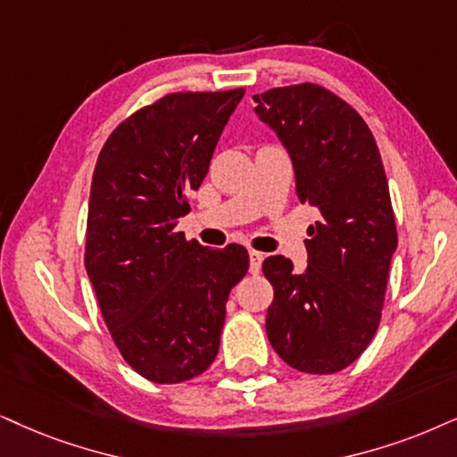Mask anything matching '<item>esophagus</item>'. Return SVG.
<instances>
[{
	"instance_id": "obj_1",
	"label": "esophagus",
	"mask_w": 457,
	"mask_h": 457,
	"mask_svg": "<svg viewBox=\"0 0 457 457\" xmlns=\"http://www.w3.org/2000/svg\"><path fill=\"white\" fill-rule=\"evenodd\" d=\"M263 253L259 251H248V262H251V274H259L262 270V262H263Z\"/></svg>"
}]
</instances>
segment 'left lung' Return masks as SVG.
<instances>
[{
    "label": "left lung",
    "mask_w": 457,
    "mask_h": 457,
    "mask_svg": "<svg viewBox=\"0 0 457 457\" xmlns=\"http://www.w3.org/2000/svg\"><path fill=\"white\" fill-rule=\"evenodd\" d=\"M255 112L285 143L302 202L320 211L310 225L308 268L271 255L265 316L271 348L303 373H337L371 344L396 248L388 179L373 132L344 99L319 84L255 95Z\"/></svg>",
    "instance_id": "left-lung-1"
}]
</instances>
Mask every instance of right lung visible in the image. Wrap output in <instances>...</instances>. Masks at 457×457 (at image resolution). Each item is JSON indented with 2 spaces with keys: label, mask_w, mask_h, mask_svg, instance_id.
<instances>
[{
  "label": "right lung",
  "mask_w": 457,
  "mask_h": 457,
  "mask_svg": "<svg viewBox=\"0 0 457 457\" xmlns=\"http://www.w3.org/2000/svg\"><path fill=\"white\" fill-rule=\"evenodd\" d=\"M242 96H162L129 115L96 160L86 271L113 344L149 382H187L212 365L229 291L248 270L245 246L212 251L175 229Z\"/></svg>",
  "instance_id": "obj_1"
}]
</instances>
